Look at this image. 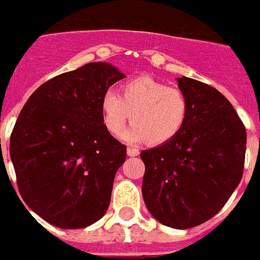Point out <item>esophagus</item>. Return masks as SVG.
Wrapping results in <instances>:
<instances>
[{
  "instance_id": "obj_1",
  "label": "esophagus",
  "mask_w": 260,
  "mask_h": 260,
  "mask_svg": "<svg viewBox=\"0 0 260 260\" xmlns=\"http://www.w3.org/2000/svg\"><path fill=\"white\" fill-rule=\"evenodd\" d=\"M138 154H140V150H138V149H134V147H127L128 157H137Z\"/></svg>"
}]
</instances>
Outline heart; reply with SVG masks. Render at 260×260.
<instances>
[{
	"mask_svg": "<svg viewBox=\"0 0 260 260\" xmlns=\"http://www.w3.org/2000/svg\"><path fill=\"white\" fill-rule=\"evenodd\" d=\"M101 110L103 124L114 137L119 136L130 119L134 123L123 133V141L165 145L185 126L188 99L178 88L150 76H141L124 83L119 96L111 91L106 92Z\"/></svg>",
	"mask_w": 260,
	"mask_h": 260,
	"instance_id": "obj_1",
	"label": "heart"
}]
</instances>
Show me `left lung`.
Returning <instances> with one entry per match:
<instances>
[{
  "instance_id": "1",
  "label": "left lung",
  "mask_w": 260,
  "mask_h": 260,
  "mask_svg": "<svg viewBox=\"0 0 260 260\" xmlns=\"http://www.w3.org/2000/svg\"><path fill=\"white\" fill-rule=\"evenodd\" d=\"M188 118L174 140L141 151L142 196L164 225L186 230L219 212L242 180L247 134L221 92L194 79L177 78Z\"/></svg>"
}]
</instances>
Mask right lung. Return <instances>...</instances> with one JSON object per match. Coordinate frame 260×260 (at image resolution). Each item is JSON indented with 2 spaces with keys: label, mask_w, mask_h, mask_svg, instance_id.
I'll list each match as a JSON object with an SVG mask.
<instances>
[{
  "label": "right lung",
  "mask_w": 260,
  "mask_h": 260,
  "mask_svg": "<svg viewBox=\"0 0 260 260\" xmlns=\"http://www.w3.org/2000/svg\"><path fill=\"white\" fill-rule=\"evenodd\" d=\"M123 78L111 64L88 63L41 84L18 115L10 136L18 190L55 227H88L109 208L126 146L105 127L101 102Z\"/></svg>",
  "instance_id": "1"
}]
</instances>
